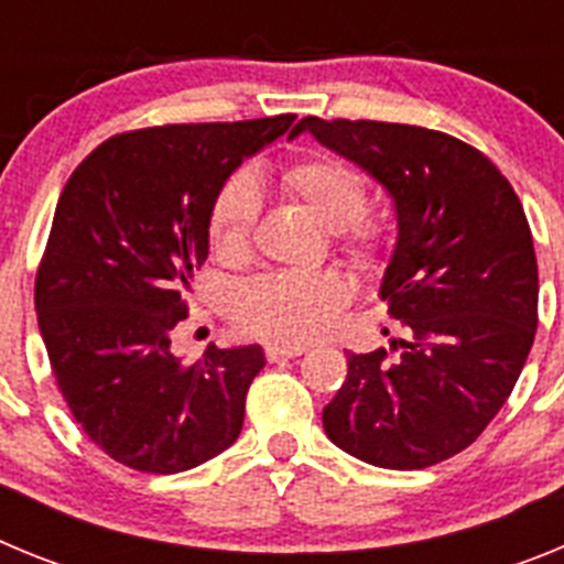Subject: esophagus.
I'll return each mask as SVG.
<instances>
[{"mask_svg":"<svg viewBox=\"0 0 564 564\" xmlns=\"http://www.w3.org/2000/svg\"><path fill=\"white\" fill-rule=\"evenodd\" d=\"M307 347H302V344H268L265 347V358L268 361H279V358H296L302 356Z\"/></svg>","mask_w":564,"mask_h":564,"instance_id":"obj_1","label":"esophagus"}]
</instances>
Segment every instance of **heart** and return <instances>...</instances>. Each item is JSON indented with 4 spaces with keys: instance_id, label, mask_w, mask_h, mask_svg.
I'll return each instance as SVG.
<instances>
[{
    "instance_id": "heart-1",
    "label": "heart",
    "mask_w": 564,
    "mask_h": 564,
    "mask_svg": "<svg viewBox=\"0 0 564 564\" xmlns=\"http://www.w3.org/2000/svg\"><path fill=\"white\" fill-rule=\"evenodd\" d=\"M282 188L333 228L338 251L376 271L392 253V223L367 208V177L336 154L313 152L282 169ZM259 188L248 172L228 174L208 206L214 257L239 265L253 251ZM350 288L333 271H273L251 279L237 296V318L248 333L279 344H307L333 325Z\"/></svg>"
}]
</instances>
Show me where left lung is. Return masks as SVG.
I'll return each mask as SVG.
<instances>
[{"label": "left lung", "mask_w": 564, "mask_h": 564, "mask_svg": "<svg viewBox=\"0 0 564 564\" xmlns=\"http://www.w3.org/2000/svg\"><path fill=\"white\" fill-rule=\"evenodd\" d=\"M325 147L390 188L398 246L381 299L403 338L350 352L322 412L347 455L381 468H426L460 455L514 390L536 336L540 276L525 212L480 149L412 123L307 115Z\"/></svg>", "instance_id": "left-lung-1"}]
</instances>
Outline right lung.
Segmentation results:
<instances>
[{"mask_svg": "<svg viewBox=\"0 0 564 564\" xmlns=\"http://www.w3.org/2000/svg\"><path fill=\"white\" fill-rule=\"evenodd\" d=\"M293 121L288 112L129 129L93 149L58 197L33 293L39 330L84 435L134 471L200 466L242 430L262 350L212 347L186 364L172 330L208 257L214 194Z\"/></svg>", "mask_w": 564, "mask_h": 564, "instance_id": "1", "label": "right lung"}]
</instances>
